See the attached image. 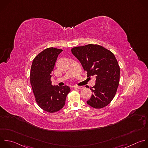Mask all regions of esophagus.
<instances>
[{"instance_id": "34e87169", "label": "esophagus", "mask_w": 148, "mask_h": 148, "mask_svg": "<svg viewBox=\"0 0 148 148\" xmlns=\"http://www.w3.org/2000/svg\"><path fill=\"white\" fill-rule=\"evenodd\" d=\"M74 87L75 88H77L78 89H81V90L83 89V88H84V87H82V86H74Z\"/></svg>"}]
</instances>
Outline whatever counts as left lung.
Wrapping results in <instances>:
<instances>
[{"label":"left lung","mask_w":148,"mask_h":148,"mask_svg":"<svg viewBox=\"0 0 148 148\" xmlns=\"http://www.w3.org/2000/svg\"><path fill=\"white\" fill-rule=\"evenodd\" d=\"M72 53L79 60L87 77L96 76V84L90 87L92 94L86 103L95 109L108 106L116 95L120 81V66L114 55L96 44L74 47Z\"/></svg>","instance_id":"1"}]
</instances>
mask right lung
Segmentation results:
<instances>
[{
    "label": "right lung",
    "instance_id": "add662e5",
    "mask_svg": "<svg viewBox=\"0 0 148 148\" xmlns=\"http://www.w3.org/2000/svg\"><path fill=\"white\" fill-rule=\"evenodd\" d=\"M63 50L55 47L47 48L33 60L30 82L38 105L44 111L55 113L62 109L70 91L68 86L52 85L51 74L58 55Z\"/></svg>",
    "mask_w": 148,
    "mask_h": 148
}]
</instances>
